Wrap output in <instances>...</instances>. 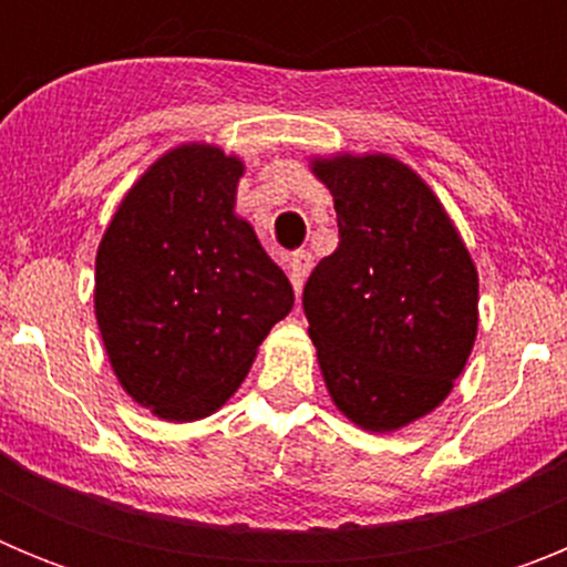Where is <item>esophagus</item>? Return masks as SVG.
<instances>
[{"label": "esophagus", "mask_w": 567, "mask_h": 567, "mask_svg": "<svg viewBox=\"0 0 567 567\" xmlns=\"http://www.w3.org/2000/svg\"><path fill=\"white\" fill-rule=\"evenodd\" d=\"M309 269H312V255H309L307 249L292 252V258H289V280H292L295 295H300V289H303V284H307Z\"/></svg>", "instance_id": "obj_1"}]
</instances>
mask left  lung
I'll use <instances>...</instances> for the list:
<instances>
[{
    "instance_id": "left-lung-1",
    "label": "left lung",
    "mask_w": 567,
    "mask_h": 567,
    "mask_svg": "<svg viewBox=\"0 0 567 567\" xmlns=\"http://www.w3.org/2000/svg\"><path fill=\"white\" fill-rule=\"evenodd\" d=\"M340 244L303 287L338 412L385 434L434 412L477 340V267L434 189L385 153L315 155Z\"/></svg>"
}]
</instances>
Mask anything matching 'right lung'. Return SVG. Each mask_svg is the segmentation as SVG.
I'll return each instance as SVG.
<instances>
[{"label": "right lung", "instance_id": "right-lung-1", "mask_svg": "<svg viewBox=\"0 0 567 567\" xmlns=\"http://www.w3.org/2000/svg\"><path fill=\"white\" fill-rule=\"evenodd\" d=\"M238 155L173 147L127 189L96 252V320L124 392L169 423L209 417L247 378L292 284L235 215Z\"/></svg>", "mask_w": 567, "mask_h": 567}]
</instances>
